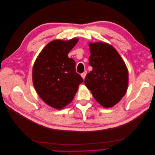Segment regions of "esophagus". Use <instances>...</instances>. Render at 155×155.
I'll list each match as a JSON object with an SVG mask.
<instances>
[{
    "label": "esophagus",
    "instance_id": "esophagus-1",
    "mask_svg": "<svg viewBox=\"0 0 155 155\" xmlns=\"http://www.w3.org/2000/svg\"><path fill=\"white\" fill-rule=\"evenodd\" d=\"M86 74H87V71H85V72H83V73L81 74V77L83 78V79H85V78Z\"/></svg>",
    "mask_w": 155,
    "mask_h": 155
}]
</instances>
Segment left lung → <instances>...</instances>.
<instances>
[{"label": "left lung", "instance_id": "left-lung-1", "mask_svg": "<svg viewBox=\"0 0 155 155\" xmlns=\"http://www.w3.org/2000/svg\"><path fill=\"white\" fill-rule=\"evenodd\" d=\"M89 65L93 69L87 74L86 87L95 100L105 108L118 103L128 87V70L116 49L107 43H89Z\"/></svg>", "mask_w": 155, "mask_h": 155}]
</instances>
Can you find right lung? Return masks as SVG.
Instances as JSON below:
<instances>
[{
  "instance_id": "right-lung-1",
  "label": "right lung",
  "mask_w": 155,
  "mask_h": 155,
  "mask_svg": "<svg viewBox=\"0 0 155 155\" xmlns=\"http://www.w3.org/2000/svg\"><path fill=\"white\" fill-rule=\"evenodd\" d=\"M78 39L51 41L36 59L33 67V83L46 104L61 109L71 102L83 81L76 72V62L68 57Z\"/></svg>"
}]
</instances>
